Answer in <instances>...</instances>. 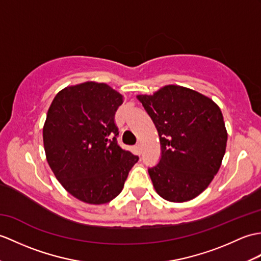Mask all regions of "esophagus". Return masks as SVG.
<instances>
[{
    "mask_svg": "<svg viewBox=\"0 0 261 261\" xmlns=\"http://www.w3.org/2000/svg\"><path fill=\"white\" fill-rule=\"evenodd\" d=\"M136 149H137L138 154H140L141 153V145H140V143H137L136 144Z\"/></svg>",
    "mask_w": 261,
    "mask_h": 261,
    "instance_id": "1",
    "label": "esophagus"
}]
</instances>
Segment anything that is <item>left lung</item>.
<instances>
[{
	"label": "left lung",
	"instance_id": "8db88e82",
	"mask_svg": "<svg viewBox=\"0 0 261 261\" xmlns=\"http://www.w3.org/2000/svg\"><path fill=\"white\" fill-rule=\"evenodd\" d=\"M137 98L160 137V160L148 169L155 191L171 202L196 198L213 181L225 155L228 136L219 107L179 86Z\"/></svg>",
	"mask_w": 261,
	"mask_h": 261
}]
</instances>
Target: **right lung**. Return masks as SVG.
<instances>
[{"label": "right lung", "instance_id": "obj_1", "mask_svg": "<svg viewBox=\"0 0 261 261\" xmlns=\"http://www.w3.org/2000/svg\"><path fill=\"white\" fill-rule=\"evenodd\" d=\"M123 98L105 83L84 82L56 95L43 142L59 182L83 202L103 204L122 191L139 156L120 147L114 121Z\"/></svg>", "mask_w": 261, "mask_h": 261}]
</instances>
